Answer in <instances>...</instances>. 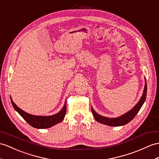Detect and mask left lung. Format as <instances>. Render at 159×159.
Returning a JSON list of instances; mask_svg holds the SVG:
<instances>
[{"label": "left lung", "instance_id": "8db88e82", "mask_svg": "<svg viewBox=\"0 0 159 159\" xmlns=\"http://www.w3.org/2000/svg\"><path fill=\"white\" fill-rule=\"evenodd\" d=\"M146 93H147V84H146V80L145 78V86H144V91H143L142 97L140 98V100L138 102V103L132 108V109H131L130 111H129L128 112H127L126 113L115 118L106 117H104V116L98 114L94 109H93L92 107V113L93 114V116H94V119H96V121L102 123V124L109 125V126H113V127L124 125L127 124V123L130 122L131 120L134 118L135 116L137 115L139 111H140L141 107L143 105V104H144L145 102V100L146 98Z\"/></svg>", "mask_w": 159, "mask_h": 159}]
</instances>
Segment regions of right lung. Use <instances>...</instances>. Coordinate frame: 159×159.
<instances>
[{"label": "right lung", "mask_w": 159, "mask_h": 159, "mask_svg": "<svg viewBox=\"0 0 159 159\" xmlns=\"http://www.w3.org/2000/svg\"><path fill=\"white\" fill-rule=\"evenodd\" d=\"M10 98L11 103H12V105L15 110L25 120L27 123H29L31 126L35 127V128L46 129L51 127L63 121L65 115L66 114V101L65 102L63 107L62 108V109L59 113L50 116H39L31 115L21 110L20 108L18 107L15 104L11 97Z\"/></svg>", "instance_id": "right-lung-1"}]
</instances>
